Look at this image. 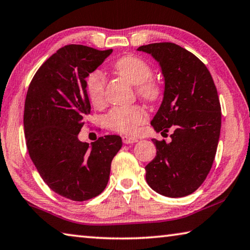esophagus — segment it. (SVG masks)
<instances>
[{
    "label": "esophagus",
    "instance_id": "1",
    "mask_svg": "<svg viewBox=\"0 0 250 250\" xmlns=\"http://www.w3.org/2000/svg\"><path fill=\"white\" fill-rule=\"evenodd\" d=\"M122 141L124 144H133V143H137L138 139L134 137H129V136H123Z\"/></svg>",
    "mask_w": 250,
    "mask_h": 250
}]
</instances>
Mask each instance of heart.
Segmentation results:
<instances>
[{
	"label": "heart",
	"mask_w": 250,
	"mask_h": 250,
	"mask_svg": "<svg viewBox=\"0 0 250 250\" xmlns=\"http://www.w3.org/2000/svg\"><path fill=\"white\" fill-rule=\"evenodd\" d=\"M115 71L136 85L137 94L148 102H155L160 98L161 87L159 83L152 79V68L142 57L126 55L117 59L114 63ZM105 77L104 74L94 70L85 78V90L87 98L94 106H101L104 102ZM148 120V113L139 105L133 106H115L105 116L107 127L114 132L135 135L139 126L145 124Z\"/></svg>",
	"instance_id": "heart-1"
}]
</instances>
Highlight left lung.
<instances>
[{"label": "left lung", "instance_id": "left-lung-1", "mask_svg": "<svg viewBox=\"0 0 250 250\" xmlns=\"http://www.w3.org/2000/svg\"><path fill=\"white\" fill-rule=\"evenodd\" d=\"M158 61L165 94L151 121L156 132L168 133L171 143L152 139L157 154L146 169L152 190L169 198L193 193L207 179L221 133V104L213 78L202 61L173 42L138 47Z\"/></svg>", "mask_w": 250, "mask_h": 250}]
</instances>
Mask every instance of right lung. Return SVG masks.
<instances>
[{"instance_id":"add662e5","label":"right lung","mask_w":250,"mask_h":250,"mask_svg":"<svg viewBox=\"0 0 250 250\" xmlns=\"http://www.w3.org/2000/svg\"><path fill=\"white\" fill-rule=\"evenodd\" d=\"M112 49L67 45L43 62L30 81L24 133L30 158L50 189L72 201L102 193L122 138L106 135L89 145L78 139L91 105L85 78Z\"/></svg>"}]
</instances>
